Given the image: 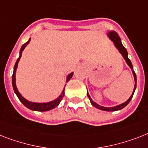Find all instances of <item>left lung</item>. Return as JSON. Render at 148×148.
Returning <instances> with one entry per match:
<instances>
[{"label":"left lung","mask_w":148,"mask_h":148,"mask_svg":"<svg viewBox=\"0 0 148 148\" xmlns=\"http://www.w3.org/2000/svg\"><path fill=\"white\" fill-rule=\"evenodd\" d=\"M108 36H109V38L111 39L112 41H113V42L115 43V45H116V47L118 49V50L120 51V53L122 54V56H123V58H124L126 62H127V64H128V66H129V67L131 68V69H132V73H133V74H134V80H135V85H134V90H133V93H132V96L130 97V98H129V99H128V100L125 102V103H122V104H121V105L117 106H115V107H103V106H101L98 105L97 103H94V102H93V100L91 99L90 97V95H89L88 92H87V97H88V98H89V99H90V101L91 104H92L93 106H95V107L97 108V109L103 110V111L111 112V111H117V110H120V109H123V108L125 107L126 106L128 105V103H129V102L131 101V99H132V98L133 95H134V90H135V89H136V80L137 79H136V74H135V72L133 71L132 64L131 61L128 58V52H127V50H126L125 48L123 46V45H122V42H121V39H120V38H119V36L118 33L116 32H115V31H111V32H109Z\"/></svg>","instance_id":"1"}]
</instances>
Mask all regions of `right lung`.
Masks as SVG:
<instances>
[{"instance_id": "obj_1", "label": "right lung", "mask_w": 148, "mask_h": 148, "mask_svg": "<svg viewBox=\"0 0 148 148\" xmlns=\"http://www.w3.org/2000/svg\"><path fill=\"white\" fill-rule=\"evenodd\" d=\"M30 41V39H29L28 42H26L25 44L22 45L21 49H20V57L18 58L16 62L15 65H14V73H13V76H12V84H13V88H14V90L15 92V93L16 94L17 97L19 98V99L20 100V102L23 104L26 107H27L28 109H32V110H34V111H39V112H45V111H49V110H51V109H54L57 106L58 104L60 103V102L62 101V98L64 96V90L62 91V93L60 95V97L56 99L55 100H53V101L49 102V103H32V102H29L28 100H26V99H24L23 97L20 95V93H19V91L17 90V88L16 86V79H15V74H16V68H17V64L18 62L20 61V58H21V55H22V51L25 47L26 46V45H28L29 42ZM73 76V73H71L67 77V82L68 80H70L71 78Z\"/></svg>"}]
</instances>
